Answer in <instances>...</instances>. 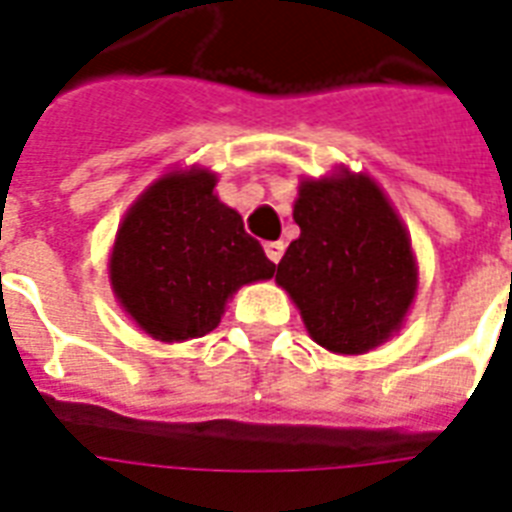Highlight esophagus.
I'll return each mask as SVG.
<instances>
[{"label": "esophagus", "mask_w": 512, "mask_h": 512, "mask_svg": "<svg viewBox=\"0 0 512 512\" xmlns=\"http://www.w3.org/2000/svg\"><path fill=\"white\" fill-rule=\"evenodd\" d=\"M266 255L271 263H279V260H282V255H285V241H268Z\"/></svg>", "instance_id": "obj_1"}]
</instances>
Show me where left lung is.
I'll return each mask as SVG.
<instances>
[{
	"instance_id": "1",
	"label": "left lung",
	"mask_w": 512,
	"mask_h": 512,
	"mask_svg": "<svg viewBox=\"0 0 512 512\" xmlns=\"http://www.w3.org/2000/svg\"><path fill=\"white\" fill-rule=\"evenodd\" d=\"M301 236L276 266L314 342L363 355L399 331L418 293L407 227L372 176L333 170L301 179L293 203Z\"/></svg>"
}]
</instances>
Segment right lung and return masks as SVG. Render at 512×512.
I'll list each match as a JSON object with an SVG mask.
<instances>
[{
  "label": "right lung",
  "mask_w": 512,
  "mask_h": 512,
  "mask_svg": "<svg viewBox=\"0 0 512 512\" xmlns=\"http://www.w3.org/2000/svg\"><path fill=\"white\" fill-rule=\"evenodd\" d=\"M214 187L217 173L208 168L168 170L143 189L116 230L108 257L113 295L157 342L206 336L238 287L276 271Z\"/></svg>",
  "instance_id": "1"
}]
</instances>
